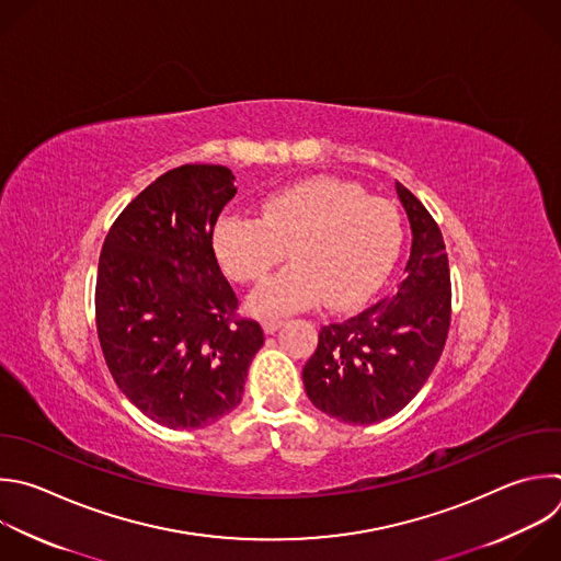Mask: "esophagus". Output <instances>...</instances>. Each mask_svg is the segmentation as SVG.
<instances>
[{
	"mask_svg": "<svg viewBox=\"0 0 561 561\" xmlns=\"http://www.w3.org/2000/svg\"><path fill=\"white\" fill-rule=\"evenodd\" d=\"M282 325H284V319H279V317H266V319L262 321V328H264L266 334H273V332L279 330Z\"/></svg>",
	"mask_w": 561,
	"mask_h": 561,
	"instance_id": "obj_1",
	"label": "esophagus"
}]
</instances>
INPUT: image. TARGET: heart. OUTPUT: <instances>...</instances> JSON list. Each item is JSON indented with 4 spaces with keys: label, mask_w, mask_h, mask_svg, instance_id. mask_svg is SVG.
Returning <instances> with one entry per match:
<instances>
[{
    "label": "heart",
    "mask_w": 561,
    "mask_h": 561,
    "mask_svg": "<svg viewBox=\"0 0 561 561\" xmlns=\"http://www.w3.org/2000/svg\"><path fill=\"white\" fill-rule=\"evenodd\" d=\"M403 240L397 209L336 178H310L271 194L262 218L225 214L214 229V251L238 282L264 277L288 255L293 264L262 282L251 312L286 314L328 297L347 308L375 293L392 271Z\"/></svg>",
    "instance_id": "b5f03b06"
}]
</instances>
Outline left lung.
I'll list each match as a JSON object with an SVG mask.
<instances>
[{
	"instance_id": "8db88e82",
	"label": "left lung",
	"mask_w": 561,
	"mask_h": 561,
	"mask_svg": "<svg viewBox=\"0 0 561 561\" xmlns=\"http://www.w3.org/2000/svg\"><path fill=\"white\" fill-rule=\"evenodd\" d=\"M412 251L397 290L363 312L328 323L301 379L323 414L375 425L399 414L434 371L449 332L451 282L445 242L423 203L397 180Z\"/></svg>"
}]
</instances>
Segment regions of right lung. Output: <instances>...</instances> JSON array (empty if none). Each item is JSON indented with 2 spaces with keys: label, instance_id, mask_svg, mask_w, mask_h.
Here are the masks:
<instances>
[{
  "label": "right lung",
  "instance_id": "obj_1",
  "mask_svg": "<svg viewBox=\"0 0 561 561\" xmlns=\"http://www.w3.org/2000/svg\"><path fill=\"white\" fill-rule=\"evenodd\" d=\"M222 164L156 178L112 225L99 257L96 330L118 390L153 423L201 430L233 412L264 345L214 253V227L238 194Z\"/></svg>",
  "mask_w": 561,
  "mask_h": 561
}]
</instances>
